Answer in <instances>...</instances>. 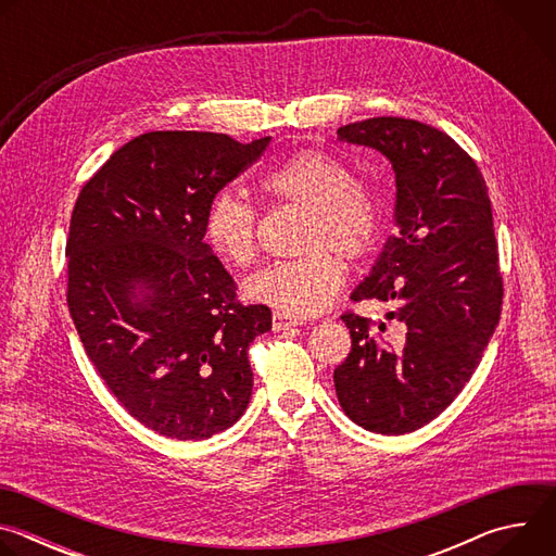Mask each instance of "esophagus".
Returning a JSON list of instances; mask_svg holds the SVG:
<instances>
[{
	"instance_id": "esophagus-1",
	"label": "esophagus",
	"mask_w": 556,
	"mask_h": 556,
	"mask_svg": "<svg viewBox=\"0 0 556 556\" xmlns=\"http://www.w3.org/2000/svg\"><path fill=\"white\" fill-rule=\"evenodd\" d=\"M294 326H301L299 319H292V316H286L281 312H275L273 314V328L279 332V330H288V328H294Z\"/></svg>"
}]
</instances>
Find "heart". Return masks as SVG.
<instances>
[{"instance_id": "heart-1", "label": "heart", "mask_w": 556, "mask_h": 556, "mask_svg": "<svg viewBox=\"0 0 556 556\" xmlns=\"http://www.w3.org/2000/svg\"><path fill=\"white\" fill-rule=\"evenodd\" d=\"M262 191L305 211L299 232V260L273 264L247 279L251 301L303 319L321 312L343 283V264L363 262L378 244L382 215L376 195L354 174L321 149H303L268 172ZM204 240L228 266L244 268L257 253V211L232 191H219L204 215Z\"/></svg>"}]
</instances>
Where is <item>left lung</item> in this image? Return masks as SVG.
<instances>
[{"label": "left lung", "mask_w": 556, "mask_h": 556, "mask_svg": "<svg viewBox=\"0 0 556 556\" xmlns=\"http://www.w3.org/2000/svg\"><path fill=\"white\" fill-rule=\"evenodd\" d=\"M339 138L389 157L399 230L352 292V301L387 303L384 321L341 314L352 350L334 369V387L356 425L403 435L455 401L500 324L504 281L491 198L472 157L420 121L367 118L339 127Z\"/></svg>", "instance_id": "8db88e82"}]
</instances>
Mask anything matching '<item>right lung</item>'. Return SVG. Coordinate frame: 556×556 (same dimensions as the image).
I'll return each instance as SVG.
<instances>
[{
    "mask_svg": "<svg viewBox=\"0 0 556 556\" xmlns=\"http://www.w3.org/2000/svg\"><path fill=\"white\" fill-rule=\"evenodd\" d=\"M268 142L149 131L76 198L65 244L74 328L116 401L165 438L206 440L249 407V348L273 314L237 299L204 242V215Z\"/></svg>",
    "mask_w": 556,
    "mask_h": 556,
    "instance_id": "right-lung-1",
    "label": "right lung"
}]
</instances>
